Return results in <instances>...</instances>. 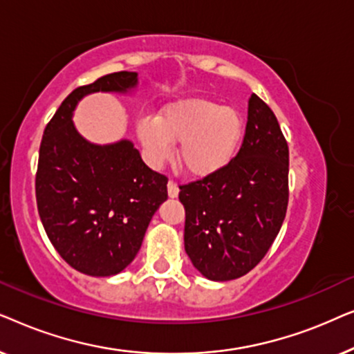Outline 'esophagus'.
<instances>
[{"label": "esophagus", "instance_id": "obj_1", "mask_svg": "<svg viewBox=\"0 0 354 354\" xmlns=\"http://www.w3.org/2000/svg\"><path fill=\"white\" fill-rule=\"evenodd\" d=\"M167 193H169V196H171V198H177L178 187H177V183L174 182V180H169L167 182Z\"/></svg>", "mask_w": 354, "mask_h": 354}]
</instances>
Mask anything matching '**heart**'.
<instances>
[{
	"mask_svg": "<svg viewBox=\"0 0 354 354\" xmlns=\"http://www.w3.org/2000/svg\"><path fill=\"white\" fill-rule=\"evenodd\" d=\"M245 133V120L234 108L209 100L193 98L169 104L156 118H142L137 135L153 164L172 156L178 147V161L193 177H207L234 161Z\"/></svg>",
	"mask_w": 354,
	"mask_h": 354,
	"instance_id": "heart-1",
	"label": "heart"
}]
</instances>
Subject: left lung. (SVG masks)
I'll list each match as a JSON object with an SVG mask.
<instances>
[{
	"label": "left lung",
	"mask_w": 354,
	"mask_h": 354,
	"mask_svg": "<svg viewBox=\"0 0 354 354\" xmlns=\"http://www.w3.org/2000/svg\"><path fill=\"white\" fill-rule=\"evenodd\" d=\"M185 251L216 282L248 274L274 243L288 205V145L272 109L251 95L243 143L229 166L180 187Z\"/></svg>",
	"instance_id": "obj_1"
}]
</instances>
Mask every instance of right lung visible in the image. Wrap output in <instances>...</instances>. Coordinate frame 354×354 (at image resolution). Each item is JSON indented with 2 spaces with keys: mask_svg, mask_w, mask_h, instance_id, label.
I'll return each mask as SVG.
<instances>
[{
  "mask_svg": "<svg viewBox=\"0 0 354 354\" xmlns=\"http://www.w3.org/2000/svg\"><path fill=\"white\" fill-rule=\"evenodd\" d=\"M137 72H114L75 88L48 122L35 177L48 239L71 268L93 277L119 274L142 246L149 221L167 200V178L142 161L130 140L96 145L72 122L84 96L129 93Z\"/></svg>",
  "mask_w": 354,
  "mask_h": 354,
  "instance_id": "add662e5",
  "label": "right lung"
}]
</instances>
